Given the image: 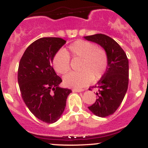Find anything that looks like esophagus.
Segmentation results:
<instances>
[{
    "instance_id": "esophagus-1",
    "label": "esophagus",
    "mask_w": 148,
    "mask_h": 148,
    "mask_svg": "<svg viewBox=\"0 0 148 148\" xmlns=\"http://www.w3.org/2000/svg\"><path fill=\"white\" fill-rule=\"evenodd\" d=\"M83 90H84V89H79V88H75L73 90V91L74 92H82Z\"/></svg>"
}]
</instances>
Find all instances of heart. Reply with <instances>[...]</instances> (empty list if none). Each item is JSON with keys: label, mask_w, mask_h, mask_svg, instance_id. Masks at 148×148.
<instances>
[{"label": "heart", "mask_w": 148, "mask_h": 148, "mask_svg": "<svg viewBox=\"0 0 148 148\" xmlns=\"http://www.w3.org/2000/svg\"><path fill=\"white\" fill-rule=\"evenodd\" d=\"M69 53L64 50L58 51L53 58V68L58 74H64L70 69V58L81 60L80 72H71L63 79L67 87L80 88L90 84L92 80H99L106 72L108 57L103 48L95 43L84 40H77L68 47Z\"/></svg>", "instance_id": "b5f03b06"}]
</instances>
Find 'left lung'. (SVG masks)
<instances>
[{
  "label": "left lung",
  "mask_w": 148,
  "mask_h": 148,
  "mask_svg": "<svg viewBox=\"0 0 148 148\" xmlns=\"http://www.w3.org/2000/svg\"><path fill=\"white\" fill-rule=\"evenodd\" d=\"M84 38L95 42L107 52L108 65L106 72L98 82V98L88 109L96 116L106 117L112 114L123 101L129 84V60L121 46L108 36H87ZM91 90V88H89Z\"/></svg>",
  "instance_id": "obj_1"
}]
</instances>
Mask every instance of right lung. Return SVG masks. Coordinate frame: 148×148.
I'll return each mask as SVG.
<instances>
[{"instance_id":"1","label":"right lung","mask_w":148,"mask_h":148,"mask_svg":"<svg viewBox=\"0 0 148 148\" xmlns=\"http://www.w3.org/2000/svg\"><path fill=\"white\" fill-rule=\"evenodd\" d=\"M66 43L57 37L35 40L19 64L17 79L24 103L36 117L48 124L60 119L71 89L59 87L62 82L52 66L54 55Z\"/></svg>"}]
</instances>
